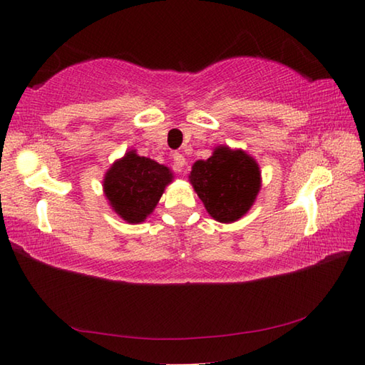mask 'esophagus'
Listing matches in <instances>:
<instances>
[{
	"instance_id": "34e87169",
	"label": "esophagus",
	"mask_w": 365,
	"mask_h": 365,
	"mask_svg": "<svg viewBox=\"0 0 365 365\" xmlns=\"http://www.w3.org/2000/svg\"><path fill=\"white\" fill-rule=\"evenodd\" d=\"M173 161H174V166H175V169H177V170H182V169H183V166L187 165V160H185L183 155H182V153H178V152H175V153H174Z\"/></svg>"
}]
</instances>
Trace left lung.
Listing matches in <instances>:
<instances>
[{"label": "left lung", "instance_id": "left-lung-1", "mask_svg": "<svg viewBox=\"0 0 365 365\" xmlns=\"http://www.w3.org/2000/svg\"><path fill=\"white\" fill-rule=\"evenodd\" d=\"M205 210L218 222H235L251 210L262 188L259 163L243 149L218 145L188 175Z\"/></svg>", "mask_w": 365, "mask_h": 365}]
</instances>
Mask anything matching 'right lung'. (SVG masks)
<instances>
[{
  "label": "right lung",
  "instance_id": "1",
  "mask_svg": "<svg viewBox=\"0 0 365 365\" xmlns=\"http://www.w3.org/2000/svg\"><path fill=\"white\" fill-rule=\"evenodd\" d=\"M173 180L174 173L168 166L128 149L105 173L103 195L113 212L123 221L141 224L155 210Z\"/></svg>",
  "mask_w": 365,
  "mask_h": 365
}]
</instances>
